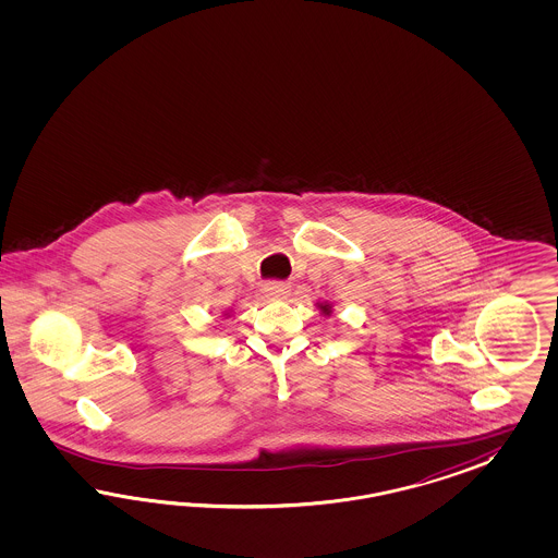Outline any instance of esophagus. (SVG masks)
I'll return each mask as SVG.
<instances>
[{
    "instance_id": "1",
    "label": "esophagus",
    "mask_w": 558,
    "mask_h": 558,
    "mask_svg": "<svg viewBox=\"0 0 558 558\" xmlns=\"http://www.w3.org/2000/svg\"><path fill=\"white\" fill-rule=\"evenodd\" d=\"M264 292H266V296L271 299V301H284L288 294H290V287L282 284V282H268L264 287Z\"/></svg>"
}]
</instances>
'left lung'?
<instances>
[{"instance_id": "left-lung-1", "label": "left lung", "mask_w": 558, "mask_h": 558, "mask_svg": "<svg viewBox=\"0 0 558 558\" xmlns=\"http://www.w3.org/2000/svg\"><path fill=\"white\" fill-rule=\"evenodd\" d=\"M315 306H317V311L322 313L323 317H331V313H333V304L327 303V301H319Z\"/></svg>"}]
</instances>
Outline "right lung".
I'll list each match as a JSON object with an SVG mask.
<instances>
[{
    "label": "right lung",
    "instance_id": "right-lung-1",
    "mask_svg": "<svg viewBox=\"0 0 558 558\" xmlns=\"http://www.w3.org/2000/svg\"><path fill=\"white\" fill-rule=\"evenodd\" d=\"M229 315H231V308H229V311H225V313H222V317H229Z\"/></svg>",
    "mask_w": 558,
    "mask_h": 558
}]
</instances>
